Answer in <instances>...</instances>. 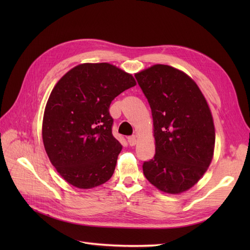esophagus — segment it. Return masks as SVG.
<instances>
[{
  "label": "esophagus",
  "mask_w": 250,
  "mask_h": 250,
  "mask_svg": "<svg viewBox=\"0 0 250 250\" xmlns=\"http://www.w3.org/2000/svg\"><path fill=\"white\" fill-rule=\"evenodd\" d=\"M127 141H128V143H129V145L130 146H134L135 144H137V137H129V138H127Z\"/></svg>",
  "instance_id": "34e87169"
}]
</instances>
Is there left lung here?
<instances>
[{
    "mask_svg": "<svg viewBox=\"0 0 250 250\" xmlns=\"http://www.w3.org/2000/svg\"><path fill=\"white\" fill-rule=\"evenodd\" d=\"M134 76L153 119L155 155L144 163V175L162 192L184 193L198 183L214 156L208 104L196 82L173 66L154 64Z\"/></svg>",
    "mask_w": 250,
    "mask_h": 250,
    "instance_id": "left-lung-1",
    "label": "left lung"
}]
</instances>
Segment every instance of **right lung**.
I'll use <instances>...</instances> for the list:
<instances>
[{"mask_svg":"<svg viewBox=\"0 0 250 250\" xmlns=\"http://www.w3.org/2000/svg\"><path fill=\"white\" fill-rule=\"evenodd\" d=\"M137 84L116 65L78 64L52 89L42 119V142L51 164L78 188L101 186L112 176L122 145L111 133V101Z\"/></svg>","mask_w":250,"mask_h":250,"instance_id":"1","label":"right lung"}]
</instances>
